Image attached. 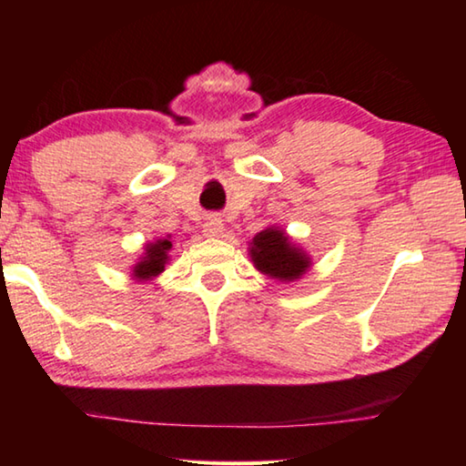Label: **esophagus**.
<instances>
[{
  "label": "esophagus",
  "instance_id": "esophagus-1",
  "mask_svg": "<svg viewBox=\"0 0 466 466\" xmlns=\"http://www.w3.org/2000/svg\"><path fill=\"white\" fill-rule=\"evenodd\" d=\"M203 234L208 236V238H219V236L224 234V222H222V218L209 216L208 219H205Z\"/></svg>",
  "mask_w": 466,
  "mask_h": 466
}]
</instances>
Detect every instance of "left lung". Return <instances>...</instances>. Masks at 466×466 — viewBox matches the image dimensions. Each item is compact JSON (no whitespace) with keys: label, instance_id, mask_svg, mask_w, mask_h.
I'll use <instances>...</instances> for the list:
<instances>
[{"label":"left lung","instance_id":"1","mask_svg":"<svg viewBox=\"0 0 466 466\" xmlns=\"http://www.w3.org/2000/svg\"><path fill=\"white\" fill-rule=\"evenodd\" d=\"M248 257L258 273L281 283L302 279L312 267L309 252L279 226L257 232L248 242Z\"/></svg>","mask_w":466,"mask_h":466}]
</instances>
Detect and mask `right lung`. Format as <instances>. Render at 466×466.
<instances>
[{"instance_id":"add662e5","label":"right lung","mask_w":466,"mask_h":466,"mask_svg":"<svg viewBox=\"0 0 466 466\" xmlns=\"http://www.w3.org/2000/svg\"><path fill=\"white\" fill-rule=\"evenodd\" d=\"M170 236L167 238H156L152 242L144 244V252H141L136 265H131V278L141 283H147L156 279L170 261Z\"/></svg>"}]
</instances>
